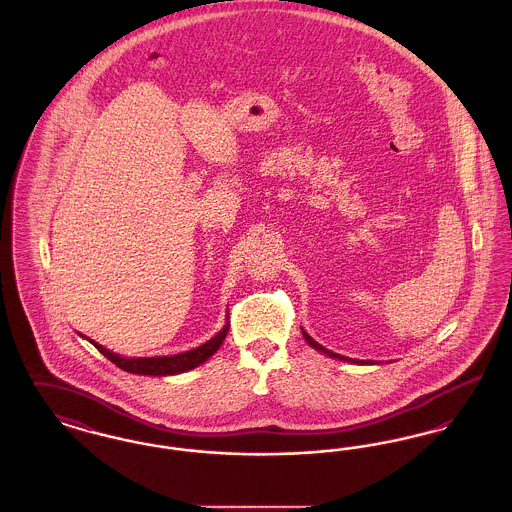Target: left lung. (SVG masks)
<instances>
[{
	"label": "left lung",
	"instance_id": "8db88e82",
	"mask_svg": "<svg viewBox=\"0 0 512 512\" xmlns=\"http://www.w3.org/2000/svg\"><path fill=\"white\" fill-rule=\"evenodd\" d=\"M301 332H303V338L307 340V343H309V345H311L313 349H317V351H322L324 355H328V357H332V359H340V361H347V363H363V361H357V359H349V357H343V355H338V353H332L330 349L322 347V345H320L318 341L313 340V338H311V336H309V334H307V332H305L303 328H301ZM368 363H370V365H374L372 361H368Z\"/></svg>",
	"mask_w": 512,
	"mask_h": 512
}]
</instances>
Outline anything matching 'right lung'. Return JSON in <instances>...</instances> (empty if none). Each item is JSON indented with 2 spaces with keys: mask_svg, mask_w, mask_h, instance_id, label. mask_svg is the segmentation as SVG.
Masks as SVG:
<instances>
[{
  "mask_svg": "<svg viewBox=\"0 0 512 512\" xmlns=\"http://www.w3.org/2000/svg\"><path fill=\"white\" fill-rule=\"evenodd\" d=\"M228 328H230V322L224 324V328L217 336H213L211 340L205 341L203 345L195 347L192 351H184V353L171 355V357H142V359H126V357H121V355L105 349L103 345H99L86 336H82V338L90 341L103 357H107L113 365L119 366L126 372L144 374V376H172V374H180V372L192 370L195 366L203 365L211 355H215L228 334Z\"/></svg>",
  "mask_w": 512,
  "mask_h": 512,
  "instance_id": "right-lung-1",
  "label": "right lung"
}]
</instances>
